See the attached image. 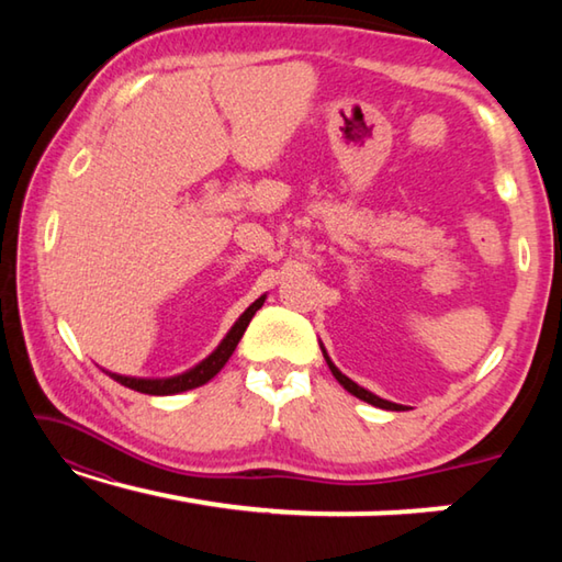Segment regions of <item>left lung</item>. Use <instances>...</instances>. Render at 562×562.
Here are the masks:
<instances>
[{
    "label": "left lung",
    "instance_id": "obj_1",
    "mask_svg": "<svg viewBox=\"0 0 562 562\" xmlns=\"http://www.w3.org/2000/svg\"><path fill=\"white\" fill-rule=\"evenodd\" d=\"M322 347V345H319ZM322 355H325V361L329 364V369H331V374H335V379L337 382L347 389L349 394H355L357 398H361V402H367V404H372V406H379V408H386V412H404V406L402 404H394V402H386V398H382V396H376V394H372L369 392V389H364V386H359L357 382H351L349 376H345L339 372V369L335 367V361L329 359V355H327V349L322 347Z\"/></svg>",
    "mask_w": 562,
    "mask_h": 562
}]
</instances>
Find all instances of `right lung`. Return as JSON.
<instances>
[{"mask_svg": "<svg viewBox=\"0 0 562 562\" xmlns=\"http://www.w3.org/2000/svg\"><path fill=\"white\" fill-rule=\"evenodd\" d=\"M265 302V294L260 300H255L250 307H247L240 317H237L235 325L231 327V331L223 337L221 345H217L211 355H207L201 364H195L193 369H188L183 374H176V376H164V379H144V376H126V374H116V372H106L113 382H119L123 386L133 389V392H140V394H150V396H170V394H180V392H188V389H195V386H203L211 382V379L221 372L225 367V361L233 357V351L237 347V341L243 339L247 325H250V319L255 317V312L262 307Z\"/></svg>", "mask_w": 562, "mask_h": 562, "instance_id": "right-lung-1", "label": "right lung"}]
</instances>
